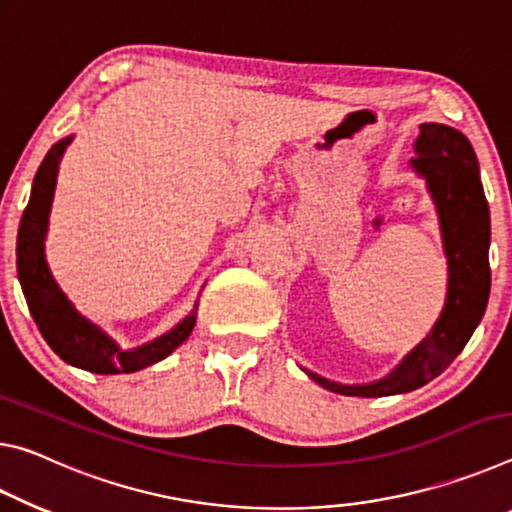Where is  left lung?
<instances>
[{
  "label": "left lung",
  "mask_w": 512,
  "mask_h": 512,
  "mask_svg": "<svg viewBox=\"0 0 512 512\" xmlns=\"http://www.w3.org/2000/svg\"><path fill=\"white\" fill-rule=\"evenodd\" d=\"M410 167L426 181L438 211L449 265L445 308L431 333L381 381L342 385L304 370L315 383L338 395L388 397L422 388L454 363L488 306L490 208L472 145L447 124H420Z\"/></svg>",
  "instance_id": "left-lung-1"
}]
</instances>
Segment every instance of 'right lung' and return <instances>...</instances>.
<instances>
[{
	"label": "right lung",
	"mask_w": 512,
	"mask_h": 512,
	"mask_svg": "<svg viewBox=\"0 0 512 512\" xmlns=\"http://www.w3.org/2000/svg\"><path fill=\"white\" fill-rule=\"evenodd\" d=\"M72 136L58 140L40 163L18 233V276L40 333L65 363L95 374H131L170 356L195 329L197 308L147 345L122 349L106 331L86 320L58 288L45 261V236L56 188L58 163Z\"/></svg>",
	"instance_id": "1"
}]
</instances>
